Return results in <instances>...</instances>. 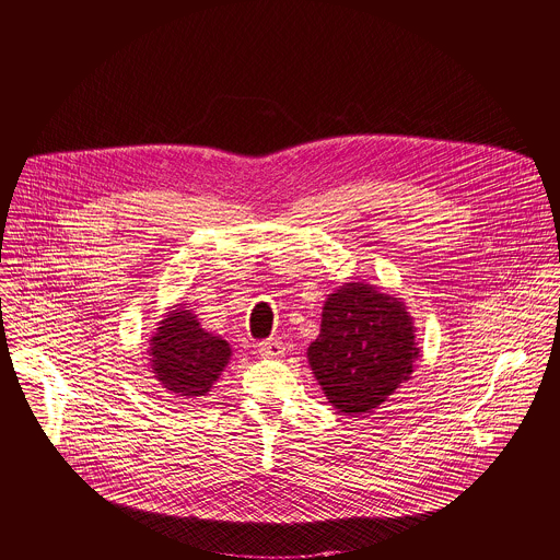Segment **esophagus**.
<instances>
[{"mask_svg": "<svg viewBox=\"0 0 560 560\" xmlns=\"http://www.w3.org/2000/svg\"><path fill=\"white\" fill-rule=\"evenodd\" d=\"M257 351L264 355V358H277L283 353V342L279 338H266L257 345Z\"/></svg>", "mask_w": 560, "mask_h": 560, "instance_id": "obj_1", "label": "esophagus"}]
</instances>
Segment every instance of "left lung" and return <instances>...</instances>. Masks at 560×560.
<instances>
[{"instance_id": "obj_1", "label": "left lung", "mask_w": 560, "mask_h": 560, "mask_svg": "<svg viewBox=\"0 0 560 560\" xmlns=\"http://www.w3.org/2000/svg\"><path fill=\"white\" fill-rule=\"evenodd\" d=\"M416 327L402 301L362 281L347 283L323 307L320 334L307 358L329 405L345 416H364L409 381Z\"/></svg>"}]
</instances>
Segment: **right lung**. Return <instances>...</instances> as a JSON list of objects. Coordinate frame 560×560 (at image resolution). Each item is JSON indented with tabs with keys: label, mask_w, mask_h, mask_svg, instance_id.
<instances>
[{
	"label": "right lung",
	"mask_w": 560,
	"mask_h": 560,
	"mask_svg": "<svg viewBox=\"0 0 560 560\" xmlns=\"http://www.w3.org/2000/svg\"><path fill=\"white\" fill-rule=\"evenodd\" d=\"M151 366L160 385L177 398L207 396L220 378L231 347L209 334L191 310H173L151 338Z\"/></svg>",
	"instance_id": "obj_1"
}]
</instances>
